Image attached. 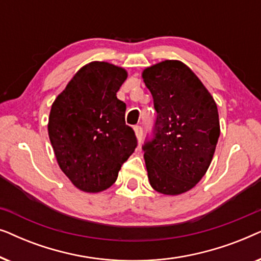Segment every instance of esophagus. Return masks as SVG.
Masks as SVG:
<instances>
[{"instance_id": "obj_1", "label": "esophagus", "mask_w": 261, "mask_h": 261, "mask_svg": "<svg viewBox=\"0 0 261 261\" xmlns=\"http://www.w3.org/2000/svg\"><path fill=\"white\" fill-rule=\"evenodd\" d=\"M134 133H135V137H137V139H138V141L140 142L141 139H142V129H141V127L140 126H135L134 127Z\"/></svg>"}]
</instances>
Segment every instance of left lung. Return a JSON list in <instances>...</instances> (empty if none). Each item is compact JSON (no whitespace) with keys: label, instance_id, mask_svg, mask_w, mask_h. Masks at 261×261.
<instances>
[{"label":"left lung","instance_id":"obj_1","mask_svg":"<svg viewBox=\"0 0 261 261\" xmlns=\"http://www.w3.org/2000/svg\"><path fill=\"white\" fill-rule=\"evenodd\" d=\"M156 110L154 139L146 142L151 187L163 195L191 190L209 169L220 137L216 102L190 67L164 60L142 71Z\"/></svg>","mask_w":261,"mask_h":261}]
</instances>
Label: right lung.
<instances>
[{"label":"right lung","instance_id":"right-lung-1","mask_svg":"<svg viewBox=\"0 0 261 261\" xmlns=\"http://www.w3.org/2000/svg\"><path fill=\"white\" fill-rule=\"evenodd\" d=\"M127 71L107 62L81 67L52 103L48 137L60 170L84 192H101L117 179L137 147L116 97Z\"/></svg>","mask_w":261,"mask_h":261}]
</instances>
